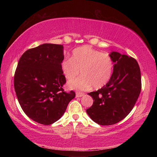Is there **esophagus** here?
Returning <instances> with one entry per match:
<instances>
[{"label": "esophagus", "instance_id": "esophagus-1", "mask_svg": "<svg viewBox=\"0 0 157 157\" xmlns=\"http://www.w3.org/2000/svg\"><path fill=\"white\" fill-rule=\"evenodd\" d=\"M84 95V94H82V93H79V92H77L76 93V97L77 98L82 97V96H83Z\"/></svg>", "mask_w": 157, "mask_h": 157}]
</instances>
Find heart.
<instances>
[{"label":"heart","mask_w":157,"mask_h":157,"mask_svg":"<svg viewBox=\"0 0 157 157\" xmlns=\"http://www.w3.org/2000/svg\"><path fill=\"white\" fill-rule=\"evenodd\" d=\"M62 73L68 81L82 77L68 84L71 89L86 91L93 86L100 89L105 86L112 76L113 62L109 55L84 46L75 49L71 59H63L61 63Z\"/></svg>","instance_id":"heart-1"}]
</instances>
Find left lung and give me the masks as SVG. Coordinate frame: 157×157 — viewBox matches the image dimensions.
<instances>
[{"mask_svg": "<svg viewBox=\"0 0 157 157\" xmlns=\"http://www.w3.org/2000/svg\"><path fill=\"white\" fill-rule=\"evenodd\" d=\"M109 55L114 62L109 82L98 91L88 94L94 101L86 112L100 125H111L125 118L141 91V76L137 61L117 52Z\"/></svg>", "mask_w": 157, "mask_h": 157, "instance_id": "8db88e82", "label": "left lung"}]
</instances>
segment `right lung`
Segmentation results:
<instances>
[{"mask_svg":"<svg viewBox=\"0 0 157 157\" xmlns=\"http://www.w3.org/2000/svg\"><path fill=\"white\" fill-rule=\"evenodd\" d=\"M63 46L44 44L23 53L18 61L14 86L23 111L32 120L51 124L64 113L75 93H66L61 63Z\"/></svg>","mask_w":157,"mask_h":157,"instance_id":"1","label":"right lung"}]
</instances>
